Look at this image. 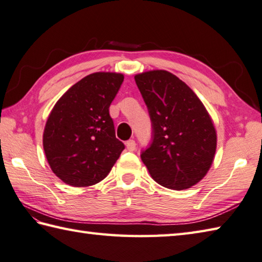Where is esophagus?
I'll return each mask as SVG.
<instances>
[{"mask_svg": "<svg viewBox=\"0 0 262 262\" xmlns=\"http://www.w3.org/2000/svg\"><path fill=\"white\" fill-rule=\"evenodd\" d=\"M126 147H127L128 151H135V148H136V143H135V141H134V140L127 141V142H126Z\"/></svg>", "mask_w": 262, "mask_h": 262, "instance_id": "1", "label": "esophagus"}]
</instances>
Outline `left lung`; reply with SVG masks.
<instances>
[{"label":"left lung","instance_id":"left-lung-1","mask_svg":"<svg viewBox=\"0 0 262 262\" xmlns=\"http://www.w3.org/2000/svg\"><path fill=\"white\" fill-rule=\"evenodd\" d=\"M152 122V143L141 154L159 185L182 190L207 173L216 151V130L199 98L168 71L135 75Z\"/></svg>","mask_w":262,"mask_h":262}]
</instances>
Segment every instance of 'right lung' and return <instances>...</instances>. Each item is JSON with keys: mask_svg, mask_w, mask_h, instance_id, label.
Listing matches in <instances>:
<instances>
[{"mask_svg": "<svg viewBox=\"0 0 262 262\" xmlns=\"http://www.w3.org/2000/svg\"><path fill=\"white\" fill-rule=\"evenodd\" d=\"M124 75L97 72L71 86L43 130V151L51 169L73 187L96 185L108 176L125 145L116 138L109 107Z\"/></svg>", "mask_w": 262, "mask_h": 262, "instance_id": "add662e5", "label": "right lung"}]
</instances>
